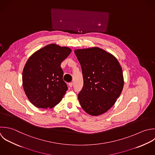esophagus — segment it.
Masks as SVG:
<instances>
[{
	"instance_id": "34e87169",
	"label": "esophagus",
	"mask_w": 155,
	"mask_h": 155,
	"mask_svg": "<svg viewBox=\"0 0 155 155\" xmlns=\"http://www.w3.org/2000/svg\"><path fill=\"white\" fill-rule=\"evenodd\" d=\"M68 85H69V86L70 87H72L73 86V83H69Z\"/></svg>"
}]
</instances>
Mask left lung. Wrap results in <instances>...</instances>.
Masks as SVG:
<instances>
[{
	"instance_id": "left-lung-1",
	"label": "left lung",
	"mask_w": 155,
	"mask_h": 155,
	"mask_svg": "<svg viewBox=\"0 0 155 155\" xmlns=\"http://www.w3.org/2000/svg\"><path fill=\"white\" fill-rule=\"evenodd\" d=\"M74 52L83 77V87L78 95L80 105L91 115H101L114 105L123 91L121 66L113 55L97 47Z\"/></svg>"
}]
</instances>
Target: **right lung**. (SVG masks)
<instances>
[{"mask_svg": "<svg viewBox=\"0 0 155 155\" xmlns=\"http://www.w3.org/2000/svg\"><path fill=\"white\" fill-rule=\"evenodd\" d=\"M71 52L68 47L50 44L34 52L26 61L23 70V87L35 107L51 109L63 98L68 88L60 66Z\"/></svg>", "mask_w": 155, "mask_h": 155, "instance_id": "1", "label": "right lung"}]
</instances>
